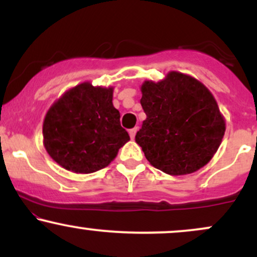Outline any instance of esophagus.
I'll return each instance as SVG.
<instances>
[{
  "instance_id": "1",
  "label": "esophagus",
  "mask_w": 257,
  "mask_h": 257,
  "mask_svg": "<svg viewBox=\"0 0 257 257\" xmlns=\"http://www.w3.org/2000/svg\"><path fill=\"white\" fill-rule=\"evenodd\" d=\"M138 132V128H133L129 131V135H131V139H134L135 138V134H137Z\"/></svg>"
}]
</instances>
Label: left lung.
Listing matches in <instances>:
<instances>
[{
    "instance_id": "8db88e82",
    "label": "left lung",
    "mask_w": 257,
    "mask_h": 257,
    "mask_svg": "<svg viewBox=\"0 0 257 257\" xmlns=\"http://www.w3.org/2000/svg\"><path fill=\"white\" fill-rule=\"evenodd\" d=\"M146 113L135 141L150 164L172 176L203 168L216 153L226 120L211 91L186 73L170 71L140 87Z\"/></svg>"
}]
</instances>
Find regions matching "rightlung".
Instances as JSON below:
<instances>
[{
  "instance_id": "obj_1",
  "label": "right lung",
  "mask_w": 257,
  "mask_h": 257,
  "mask_svg": "<svg viewBox=\"0 0 257 257\" xmlns=\"http://www.w3.org/2000/svg\"><path fill=\"white\" fill-rule=\"evenodd\" d=\"M113 87L82 82L53 102L43 119V146L60 167L95 173L116 158L131 140L112 104Z\"/></svg>"
}]
</instances>
